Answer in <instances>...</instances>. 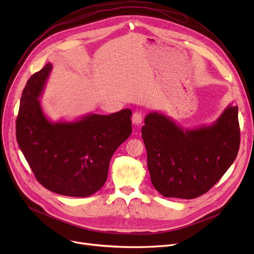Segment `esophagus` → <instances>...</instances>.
<instances>
[{"mask_svg":"<svg viewBox=\"0 0 254 254\" xmlns=\"http://www.w3.org/2000/svg\"><path fill=\"white\" fill-rule=\"evenodd\" d=\"M142 114L140 112H135L134 114H132V117H131V122L132 124H135L136 126H139L142 124Z\"/></svg>","mask_w":254,"mask_h":254,"instance_id":"34e87169","label":"esophagus"}]
</instances>
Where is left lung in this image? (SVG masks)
Masks as SVG:
<instances>
[{"label": "left lung", "instance_id": "1", "mask_svg": "<svg viewBox=\"0 0 254 254\" xmlns=\"http://www.w3.org/2000/svg\"><path fill=\"white\" fill-rule=\"evenodd\" d=\"M144 123L151 183L166 197L190 199L206 193L237 157L240 127L238 107L232 104L209 126L182 127L156 111Z\"/></svg>", "mask_w": 254, "mask_h": 254}]
</instances>
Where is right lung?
Instances as JSON below:
<instances>
[{"label": "right lung", "instance_id": "add662e5", "mask_svg": "<svg viewBox=\"0 0 254 254\" xmlns=\"http://www.w3.org/2000/svg\"><path fill=\"white\" fill-rule=\"evenodd\" d=\"M51 71L48 63L26 82L16 139L36 179L45 189L66 196H89L103 188L113 153L131 134V110L52 122L40 103Z\"/></svg>", "mask_w": 254, "mask_h": 254}]
</instances>
